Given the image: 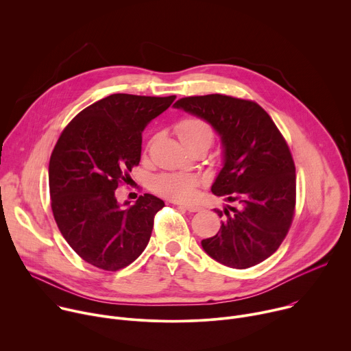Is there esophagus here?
<instances>
[{
    "mask_svg": "<svg viewBox=\"0 0 351 351\" xmlns=\"http://www.w3.org/2000/svg\"><path fill=\"white\" fill-rule=\"evenodd\" d=\"M182 208L187 210L189 213H198L199 210H202V207L197 206V204H179Z\"/></svg>",
    "mask_w": 351,
    "mask_h": 351,
    "instance_id": "1",
    "label": "esophagus"
}]
</instances>
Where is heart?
I'll return each instance as SVG.
<instances>
[{"instance_id":"obj_1","label":"heart","mask_w":351,"mask_h":351,"mask_svg":"<svg viewBox=\"0 0 351 351\" xmlns=\"http://www.w3.org/2000/svg\"><path fill=\"white\" fill-rule=\"evenodd\" d=\"M175 132L187 149L195 147L208 148L215 137L213 126L206 119L198 117H187L180 119L175 126ZM198 183L199 180L195 175L165 172L154 179L153 189L160 195L173 199V202H186V199L193 197Z\"/></svg>"}]
</instances>
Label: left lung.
<instances>
[{
  "mask_svg": "<svg viewBox=\"0 0 351 351\" xmlns=\"http://www.w3.org/2000/svg\"><path fill=\"white\" fill-rule=\"evenodd\" d=\"M175 107L206 119L221 134L225 165L211 190L240 203L230 213L225 208L226 219L215 236L202 241L203 248L236 269L263 263L285 240L295 213V167L285 137L252 99L193 95Z\"/></svg>",
  "mask_w": 351,
  "mask_h": 351,
  "instance_id": "8db88e82",
  "label": "left lung"
}]
</instances>
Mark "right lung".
I'll return each instance as SVG.
<instances>
[{"mask_svg":"<svg viewBox=\"0 0 351 351\" xmlns=\"http://www.w3.org/2000/svg\"><path fill=\"white\" fill-rule=\"evenodd\" d=\"M175 98L108 95L80 111L53 149L48 180L54 219L73 252L95 268L128 267L152 237L162 199L145 193L122 208L115 190L140 162L144 128Z\"/></svg>","mask_w":351,"mask_h":351,"instance_id":"right-lung-1","label":"right lung"}]
</instances>
